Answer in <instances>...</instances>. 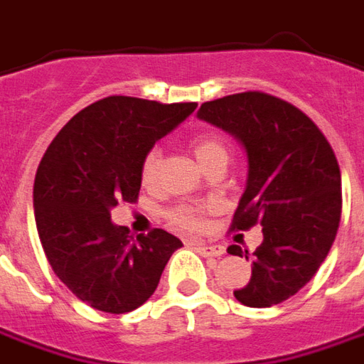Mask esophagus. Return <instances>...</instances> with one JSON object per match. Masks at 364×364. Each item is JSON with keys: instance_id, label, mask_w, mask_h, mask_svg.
I'll list each match as a JSON object with an SVG mask.
<instances>
[{"instance_id": "esophagus-1", "label": "esophagus", "mask_w": 364, "mask_h": 364, "mask_svg": "<svg viewBox=\"0 0 364 364\" xmlns=\"http://www.w3.org/2000/svg\"><path fill=\"white\" fill-rule=\"evenodd\" d=\"M197 250H199L203 256H215V258L225 254V248L218 246V244H197Z\"/></svg>"}]
</instances>
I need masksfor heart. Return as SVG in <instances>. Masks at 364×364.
I'll return each instance as SVG.
<instances>
[{
    "label": "heart",
    "instance_id": "1",
    "mask_svg": "<svg viewBox=\"0 0 364 364\" xmlns=\"http://www.w3.org/2000/svg\"><path fill=\"white\" fill-rule=\"evenodd\" d=\"M193 154L197 157L203 167L208 164L217 161V159H228V146L226 141L217 134H205V136H197L191 141ZM159 165H161V149L159 147H151L147 149V154L141 159V167H139V175H141V183L146 187H154L157 181V173H159ZM210 207H193V205H177V207L167 210V223L179 228V230H200L205 226V215H207Z\"/></svg>",
    "mask_w": 364,
    "mask_h": 364
}]
</instances>
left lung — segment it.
<instances>
[{
	"label": "left lung",
	"mask_w": 364,
	"mask_h": 364,
	"mask_svg": "<svg viewBox=\"0 0 364 364\" xmlns=\"http://www.w3.org/2000/svg\"><path fill=\"white\" fill-rule=\"evenodd\" d=\"M199 118L232 134L248 156L246 189L230 230L260 225L264 240L252 252V278L235 297L248 307L282 304L314 278L337 236V157L311 118L260 90L200 104Z\"/></svg>",
	"instance_id": "1"
}]
</instances>
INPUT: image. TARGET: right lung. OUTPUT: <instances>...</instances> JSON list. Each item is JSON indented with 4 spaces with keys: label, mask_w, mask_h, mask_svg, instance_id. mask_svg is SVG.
<instances>
[{
    "label": "right lung",
    "mask_w": 364,
    "mask_h": 364,
    "mask_svg": "<svg viewBox=\"0 0 364 364\" xmlns=\"http://www.w3.org/2000/svg\"><path fill=\"white\" fill-rule=\"evenodd\" d=\"M195 108L108 96L78 112L41 159L33 207L45 256L58 279L98 311L126 314L146 304L183 246L164 228L134 240L112 223L110 208L138 200L147 149Z\"/></svg>",
    "instance_id": "right-lung-1"
}]
</instances>
